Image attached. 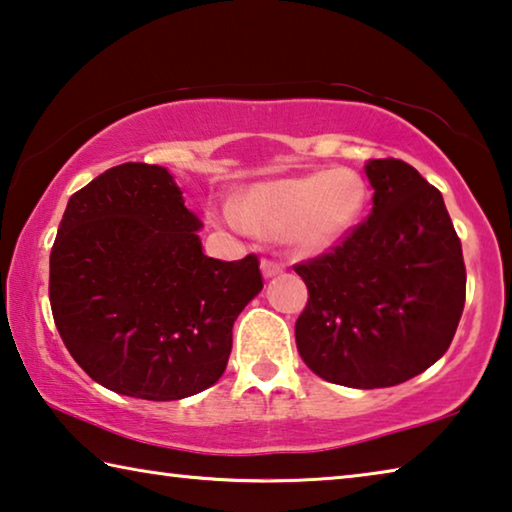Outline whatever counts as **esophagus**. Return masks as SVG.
<instances>
[{"label": "esophagus", "mask_w": 512, "mask_h": 512, "mask_svg": "<svg viewBox=\"0 0 512 512\" xmlns=\"http://www.w3.org/2000/svg\"><path fill=\"white\" fill-rule=\"evenodd\" d=\"M283 270H286V267H283L281 263H276V261H270V258H263V261H261V272H263L265 279L279 276V274H283Z\"/></svg>", "instance_id": "obj_1"}]
</instances>
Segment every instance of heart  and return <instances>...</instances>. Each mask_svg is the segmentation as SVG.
<instances>
[{
    "label": "heart",
    "mask_w": 512,
    "mask_h": 512,
    "mask_svg": "<svg viewBox=\"0 0 512 512\" xmlns=\"http://www.w3.org/2000/svg\"><path fill=\"white\" fill-rule=\"evenodd\" d=\"M367 199L365 179L340 167L254 183L233 199V215L251 231L281 236L301 254H324L360 224Z\"/></svg>",
    "instance_id": "obj_1"
}]
</instances>
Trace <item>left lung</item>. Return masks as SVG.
Here are the masks:
<instances>
[{
    "instance_id": "obj_1",
    "label": "left lung",
    "mask_w": 512,
    "mask_h": 512,
    "mask_svg": "<svg viewBox=\"0 0 512 512\" xmlns=\"http://www.w3.org/2000/svg\"><path fill=\"white\" fill-rule=\"evenodd\" d=\"M372 213L313 261L295 265L308 304L299 356L320 379L390 388L442 358L465 306L463 247L445 199L413 165L367 161Z\"/></svg>"
}]
</instances>
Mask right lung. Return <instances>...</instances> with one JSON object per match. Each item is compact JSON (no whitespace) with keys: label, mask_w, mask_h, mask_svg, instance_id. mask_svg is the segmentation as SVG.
Instances as JSON below:
<instances>
[{"label":"right lung","mask_w":512,"mask_h":512,"mask_svg":"<svg viewBox=\"0 0 512 512\" xmlns=\"http://www.w3.org/2000/svg\"><path fill=\"white\" fill-rule=\"evenodd\" d=\"M199 229L161 165L111 167L67 201L49 256V301L92 381L174 401L224 374L233 322L263 279L254 254L208 258Z\"/></svg>","instance_id":"obj_1"}]
</instances>
